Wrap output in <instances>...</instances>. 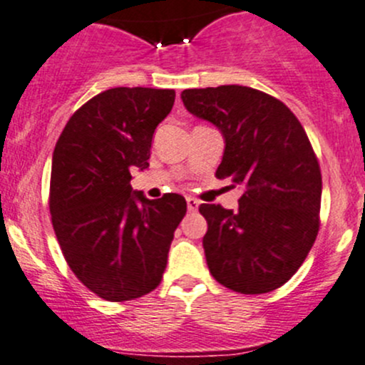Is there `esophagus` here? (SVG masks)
I'll list each match as a JSON object with an SVG mask.
<instances>
[{
    "mask_svg": "<svg viewBox=\"0 0 365 365\" xmlns=\"http://www.w3.org/2000/svg\"><path fill=\"white\" fill-rule=\"evenodd\" d=\"M186 203H187V210H190V212H196V210H198L200 202H198V200H196V198H193V196H187Z\"/></svg>",
    "mask_w": 365,
    "mask_h": 365,
    "instance_id": "34e87169",
    "label": "esophagus"
}]
</instances>
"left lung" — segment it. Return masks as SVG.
Listing matches in <instances>:
<instances>
[{"label": "left lung", "instance_id": "8db88e82", "mask_svg": "<svg viewBox=\"0 0 365 365\" xmlns=\"http://www.w3.org/2000/svg\"><path fill=\"white\" fill-rule=\"evenodd\" d=\"M181 100L222 134L215 178L243 191L235 212L200 205L210 274L232 292H272L304 264L319 231L322 179L309 138L288 106L247 86L184 89Z\"/></svg>", "mask_w": 365, "mask_h": 365}]
</instances>
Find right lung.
<instances>
[{"instance_id":"right-lung-1","label":"right lung","mask_w":365,"mask_h":365,"mask_svg":"<svg viewBox=\"0 0 365 365\" xmlns=\"http://www.w3.org/2000/svg\"><path fill=\"white\" fill-rule=\"evenodd\" d=\"M174 89L113 88L71 117L51 160L50 212L77 279L108 302L153 292L167 267L186 200H148L130 170L150 165L151 139L174 106Z\"/></svg>"}]
</instances>
